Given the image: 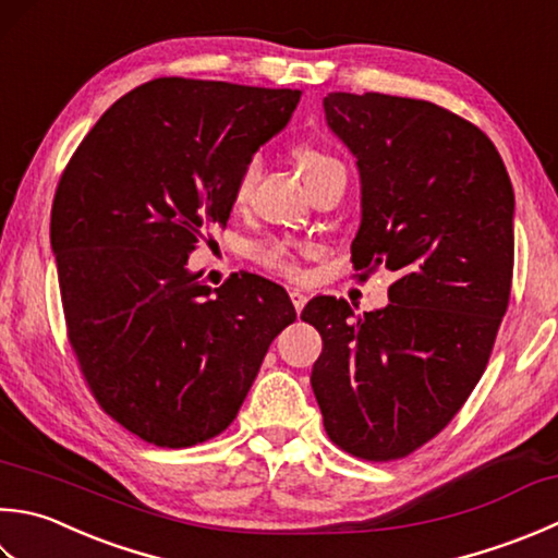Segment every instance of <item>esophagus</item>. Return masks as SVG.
Masks as SVG:
<instances>
[{
    "label": "esophagus",
    "mask_w": 558,
    "mask_h": 558,
    "mask_svg": "<svg viewBox=\"0 0 558 558\" xmlns=\"http://www.w3.org/2000/svg\"><path fill=\"white\" fill-rule=\"evenodd\" d=\"M290 300H292L294 312L300 314L304 310V304H307V294H304L302 290H290Z\"/></svg>",
    "instance_id": "34e87169"
}]
</instances>
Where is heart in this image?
Segmentation results:
<instances>
[{
	"instance_id": "obj_1",
	"label": "heart",
	"mask_w": 558,
	"mask_h": 558,
	"mask_svg": "<svg viewBox=\"0 0 558 558\" xmlns=\"http://www.w3.org/2000/svg\"><path fill=\"white\" fill-rule=\"evenodd\" d=\"M294 159H298V167L302 171L307 185L316 183L324 177H331V173H345L343 163L338 161L333 155L319 147H300L294 151ZM260 177V161L248 159L244 169L239 171L232 189V203L234 207H244L251 201V193L256 189V181ZM251 258L260 264L264 268L280 272V276L294 278L298 276V260H294V251L288 242H280V239H270V242H260L251 246Z\"/></svg>"
}]
</instances>
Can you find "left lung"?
I'll list each match as a JSON object with an SVG mask.
<instances>
[{
  "mask_svg": "<svg viewBox=\"0 0 558 558\" xmlns=\"http://www.w3.org/2000/svg\"><path fill=\"white\" fill-rule=\"evenodd\" d=\"M324 111L363 183L357 278L397 280L385 310L304 307L324 343L312 389L331 442L391 462L433 440L484 375L510 302L515 195L494 142L438 104L333 92Z\"/></svg>",
  "mask_w": 558,
  "mask_h": 558,
  "instance_id": "1",
  "label": "left lung"
}]
</instances>
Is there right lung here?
<instances>
[{"instance_id": "obj_1", "label": "right lung", "mask_w": 558, "mask_h": 558, "mask_svg": "<svg viewBox=\"0 0 558 558\" xmlns=\"http://www.w3.org/2000/svg\"><path fill=\"white\" fill-rule=\"evenodd\" d=\"M300 96L159 76L118 98L62 171L50 244L70 345L98 407L145 442L225 433L298 319L276 282L234 272L213 290L185 260L227 225L239 171Z\"/></svg>"}]
</instances>
